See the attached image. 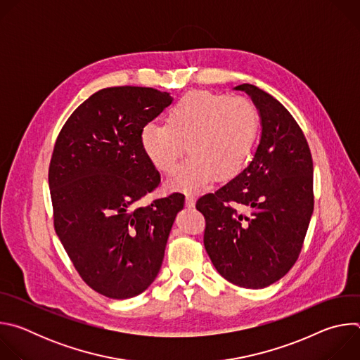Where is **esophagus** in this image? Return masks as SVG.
Segmentation results:
<instances>
[{"mask_svg": "<svg viewBox=\"0 0 360 360\" xmlns=\"http://www.w3.org/2000/svg\"><path fill=\"white\" fill-rule=\"evenodd\" d=\"M195 200H196L195 195L188 193V195H186V198H185V205H186L188 208H193V207H195Z\"/></svg>", "mask_w": 360, "mask_h": 360, "instance_id": "obj_1", "label": "esophagus"}]
</instances>
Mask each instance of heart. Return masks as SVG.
<instances>
[{"instance_id": "obj_1", "label": "heart", "mask_w": 360, "mask_h": 360, "mask_svg": "<svg viewBox=\"0 0 360 360\" xmlns=\"http://www.w3.org/2000/svg\"><path fill=\"white\" fill-rule=\"evenodd\" d=\"M258 129L259 114L249 99L196 91L176 102L165 125L146 124L141 129V145L150 164L164 174H172L188 150L191 157L169 186L193 192L215 176L236 175L250 157Z\"/></svg>"}]
</instances>
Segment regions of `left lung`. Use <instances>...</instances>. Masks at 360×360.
I'll return each mask as SVG.
<instances>
[{"instance_id": "obj_1", "label": "left lung", "mask_w": 360, "mask_h": 360, "mask_svg": "<svg viewBox=\"0 0 360 360\" xmlns=\"http://www.w3.org/2000/svg\"><path fill=\"white\" fill-rule=\"evenodd\" d=\"M261 117V139L249 165L215 193L198 199L207 221L203 245L231 283L266 288L295 265L314 214V162L289 111L261 88L242 84ZM246 207L248 216L238 214Z\"/></svg>"}]
</instances>
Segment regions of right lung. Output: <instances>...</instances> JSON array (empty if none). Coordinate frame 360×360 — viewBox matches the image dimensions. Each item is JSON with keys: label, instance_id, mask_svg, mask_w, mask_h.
Listing matches in <instances>:
<instances>
[{"label": "right lung", "instance_id": "obj_1", "mask_svg": "<svg viewBox=\"0 0 360 360\" xmlns=\"http://www.w3.org/2000/svg\"><path fill=\"white\" fill-rule=\"evenodd\" d=\"M171 102L153 88L101 89L67 120L51 157L56 232L84 282L111 299L134 297L155 281L184 208L181 193L138 203L161 182L141 129Z\"/></svg>", "mask_w": 360, "mask_h": 360}]
</instances>
